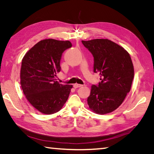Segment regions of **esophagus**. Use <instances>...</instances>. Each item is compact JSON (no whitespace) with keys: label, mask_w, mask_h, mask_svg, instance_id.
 Here are the masks:
<instances>
[{"label":"esophagus","mask_w":154,"mask_h":154,"mask_svg":"<svg viewBox=\"0 0 154 154\" xmlns=\"http://www.w3.org/2000/svg\"><path fill=\"white\" fill-rule=\"evenodd\" d=\"M74 87L76 88H78V87H80L82 86H83L82 85H80V84H78V83H75V84H74Z\"/></svg>","instance_id":"1"}]
</instances>
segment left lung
I'll list each match as a JSON object with an SVG mask.
<instances>
[{"instance_id":"1","label":"left lung","mask_w":154,"mask_h":154,"mask_svg":"<svg viewBox=\"0 0 154 154\" xmlns=\"http://www.w3.org/2000/svg\"><path fill=\"white\" fill-rule=\"evenodd\" d=\"M94 57V71L100 75L98 85H92L87 98L89 108L99 114L115 110L122 105L131 88L134 76L130 54L108 39L83 41Z\"/></svg>"}]
</instances>
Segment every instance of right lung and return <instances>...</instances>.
Wrapping results in <instances>:
<instances>
[{"label":"right lung","mask_w":154,"mask_h":154,"mask_svg":"<svg viewBox=\"0 0 154 154\" xmlns=\"http://www.w3.org/2000/svg\"><path fill=\"white\" fill-rule=\"evenodd\" d=\"M69 41L45 39L29 50L22 61L20 83L31 105L40 112H57L67 101L72 87L57 81L62 53L71 48Z\"/></svg>","instance_id":"add662e5"}]
</instances>
